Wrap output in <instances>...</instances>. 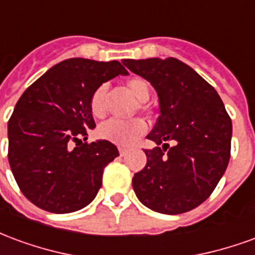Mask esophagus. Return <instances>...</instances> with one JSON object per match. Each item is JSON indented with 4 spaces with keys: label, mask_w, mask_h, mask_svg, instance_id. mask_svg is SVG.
Returning <instances> with one entry per match:
<instances>
[{
    "label": "esophagus",
    "mask_w": 255,
    "mask_h": 255,
    "mask_svg": "<svg viewBox=\"0 0 255 255\" xmlns=\"http://www.w3.org/2000/svg\"><path fill=\"white\" fill-rule=\"evenodd\" d=\"M119 153H120V155H122V157H124V155L128 153V150L126 149V147H119Z\"/></svg>",
    "instance_id": "1"
}]
</instances>
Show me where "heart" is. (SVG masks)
Here are the masks:
<instances>
[{
  "mask_svg": "<svg viewBox=\"0 0 255 255\" xmlns=\"http://www.w3.org/2000/svg\"><path fill=\"white\" fill-rule=\"evenodd\" d=\"M127 89L131 94L140 102L149 98L150 84L143 78L133 76L126 82ZM89 108L91 115L95 119H102L108 111V87L105 84H101L91 93L89 101ZM143 109L144 106L140 105ZM146 132V123L142 119H132V120H116L112 119L104 124H101L97 129V135L104 140H109L112 143L120 146H129L132 144L139 136Z\"/></svg>",
  "mask_w": 255,
  "mask_h": 255,
  "instance_id": "heart-1",
  "label": "heart"
}]
</instances>
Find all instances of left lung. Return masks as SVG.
I'll list each match as a JSON object with an SVG mask.
<instances>
[{
	"label": "left lung",
	"mask_w": 255,
	"mask_h": 255,
	"mask_svg": "<svg viewBox=\"0 0 255 255\" xmlns=\"http://www.w3.org/2000/svg\"><path fill=\"white\" fill-rule=\"evenodd\" d=\"M123 64L149 80L160 101V116L147 135L157 146L144 150L147 162L133 175V191L144 206L158 213L192 210L210 197L227 169L231 117L217 91L177 58Z\"/></svg>",
	"instance_id": "obj_1"
}]
</instances>
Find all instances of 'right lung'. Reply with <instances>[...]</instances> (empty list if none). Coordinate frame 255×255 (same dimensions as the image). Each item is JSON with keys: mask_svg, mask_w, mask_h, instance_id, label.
Here are the masks:
<instances>
[{"mask_svg": "<svg viewBox=\"0 0 255 255\" xmlns=\"http://www.w3.org/2000/svg\"><path fill=\"white\" fill-rule=\"evenodd\" d=\"M120 73L127 69L119 61L69 58L20 97L8 122V160L20 191L35 206L71 213L95 198L119 150L109 140H86L95 127L90 95Z\"/></svg>", "mask_w": 255, "mask_h": 255, "instance_id": "add662e5", "label": "right lung"}]
</instances>
